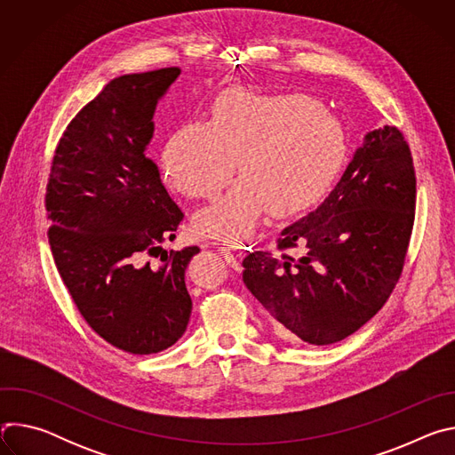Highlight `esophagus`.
Listing matches in <instances>:
<instances>
[{"label":"esophagus","mask_w":455,"mask_h":455,"mask_svg":"<svg viewBox=\"0 0 455 455\" xmlns=\"http://www.w3.org/2000/svg\"><path fill=\"white\" fill-rule=\"evenodd\" d=\"M218 251L227 259L228 265H232V267H237V265H239L241 251H237V250H234V248H230V246H225V244L218 246Z\"/></svg>","instance_id":"1"}]
</instances>
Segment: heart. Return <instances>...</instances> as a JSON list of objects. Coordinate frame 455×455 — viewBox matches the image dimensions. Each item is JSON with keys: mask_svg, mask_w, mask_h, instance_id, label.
<instances>
[{"mask_svg": "<svg viewBox=\"0 0 455 455\" xmlns=\"http://www.w3.org/2000/svg\"><path fill=\"white\" fill-rule=\"evenodd\" d=\"M347 140L339 118L300 93L261 95L227 90L209 122H190L169 137L164 151L172 188L188 198H214L241 180L194 225L209 235L239 243L261 218L295 216L320 202L340 176Z\"/></svg>", "mask_w": 455, "mask_h": 455, "instance_id": "b5f03b06", "label": "heart"}]
</instances>
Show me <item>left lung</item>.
Segmentation results:
<instances>
[{
	"label": "left lung",
	"instance_id": "1",
	"mask_svg": "<svg viewBox=\"0 0 455 455\" xmlns=\"http://www.w3.org/2000/svg\"><path fill=\"white\" fill-rule=\"evenodd\" d=\"M416 174L395 125L367 133L320 207L281 232V253L251 251L243 283L284 340L330 346L358 331L391 297L414 225ZM302 245L295 258L285 253Z\"/></svg>",
	"mask_w": 455,
	"mask_h": 455
}]
</instances>
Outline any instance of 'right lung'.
Returning a JSON list of instances; mask_svg holds the SVG:
<instances>
[{"label":"right lung","instance_id":"1","mask_svg":"<svg viewBox=\"0 0 455 455\" xmlns=\"http://www.w3.org/2000/svg\"><path fill=\"white\" fill-rule=\"evenodd\" d=\"M180 72L108 83L62 133L46 185L48 241L64 286L88 326L132 355L176 344L192 309L185 270L200 248L162 250L183 212L146 155L156 104Z\"/></svg>","mask_w":455,"mask_h":455}]
</instances>
